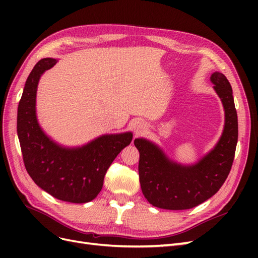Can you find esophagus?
I'll use <instances>...</instances> for the list:
<instances>
[{
  "mask_svg": "<svg viewBox=\"0 0 258 258\" xmlns=\"http://www.w3.org/2000/svg\"><path fill=\"white\" fill-rule=\"evenodd\" d=\"M145 129V123L144 122H140L137 128H136V135H140L142 134V131Z\"/></svg>",
  "mask_w": 258,
  "mask_h": 258,
  "instance_id": "1",
  "label": "esophagus"
}]
</instances>
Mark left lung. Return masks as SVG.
Segmentation results:
<instances>
[{"instance_id": "obj_1", "label": "left lung", "mask_w": 258, "mask_h": 258, "mask_svg": "<svg viewBox=\"0 0 258 258\" xmlns=\"http://www.w3.org/2000/svg\"><path fill=\"white\" fill-rule=\"evenodd\" d=\"M211 81L222 99L226 122L220 142L197 165H176L151 142L135 140L140 152V184L144 197L154 207L167 210L197 207L218 191L230 172L238 141V116L232 89L222 73H213Z\"/></svg>"}]
</instances>
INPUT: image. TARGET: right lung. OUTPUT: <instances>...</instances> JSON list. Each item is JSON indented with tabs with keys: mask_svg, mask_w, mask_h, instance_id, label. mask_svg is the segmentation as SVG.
Returning a JSON list of instances; mask_svg holds the SVG:
<instances>
[{
	"mask_svg": "<svg viewBox=\"0 0 258 258\" xmlns=\"http://www.w3.org/2000/svg\"><path fill=\"white\" fill-rule=\"evenodd\" d=\"M45 58L37 62L26 82L18 105L17 134L25 167L34 183L52 197L73 204L95 199L102 189L106 171L131 132L103 136L81 148H63L44 135L36 120L35 97L41 75L56 64Z\"/></svg>",
	"mask_w": 258,
	"mask_h": 258,
	"instance_id": "right-lung-1",
	"label": "right lung"
}]
</instances>
